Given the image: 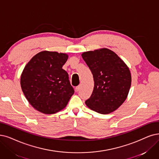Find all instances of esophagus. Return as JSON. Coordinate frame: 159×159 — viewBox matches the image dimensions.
Here are the masks:
<instances>
[{"mask_svg":"<svg viewBox=\"0 0 159 159\" xmlns=\"http://www.w3.org/2000/svg\"><path fill=\"white\" fill-rule=\"evenodd\" d=\"M80 85H78V86H77L75 87V91H80Z\"/></svg>","mask_w":159,"mask_h":159,"instance_id":"obj_1","label":"esophagus"}]
</instances>
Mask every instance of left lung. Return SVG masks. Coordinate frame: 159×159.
<instances>
[{
  "label": "left lung",
  "instance_id": "8db88e82",
  "mask_svg": "<svg viewBox=\"0 0 159 159\" xmlns=\"http://www.w3.org/2000/svg\"><path fill=\"white\" fill-rule=\"evenodd\" d=\"M92 72L94 85L85 101L91 110L108 114L123 104L128 97L132 77L129 66L113 51L100 48L81 54Z\"/></svg>",
  "mask_w": 159,
  "mask_h": 159
}]
</instances>
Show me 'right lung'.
<instances>
[{"label": "right lung", "instance_id": "1", "mask_svg": "<svg viewBox=\"0 0 159 159\" xmlns=\"http://www.w3.org/2000/svg\"><path fill=\"white\" fill-rule=\"evenodd\" d=\"M68 55L50 51L36 54L25 66L20 84L25 97L35 110L53 114L63 110L74 93L62 66Z\"/></svg>", "mask_w": 159, "mask_h": 159}]
</instances>
